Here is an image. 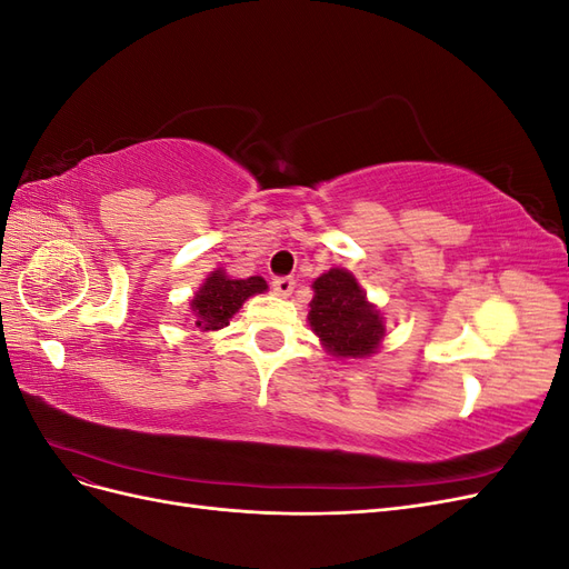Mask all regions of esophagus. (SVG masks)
<instances>
[{"instance_id":"1","label":"esophagus","mask_w":569,"mask_h":569,"mask_svg":"<svg viewBox=\"0 0 569 569\" xmlns=\"http://www.w3.org/2000/svg\"><path fill=\"white\" fill-rule=\"evenodd\" d=\"M295 280H291V278H274L272 280V291H274V295H278V297H289L291 295V291H295Z\"/></svg>"}]
</instances>
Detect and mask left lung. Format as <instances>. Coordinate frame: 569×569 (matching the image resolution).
I'll return each mask as SVG.
<instances>
[{"mask_svg": "<svg viewBox=\"0 0 569 569\" xmlns=\"http://www.w3.org/2000/svg\"><path fill=\"white\" fill-rule=\"evenodd\" d=\"M313 289L316 297L308 322L322 339L325 349L343 358L372 353L385 337V325L380 311L366 301L353 274L332 268L320 274Z\"/></svg>", "mask_w": 569, "mask_h": 569, "instance_id": "1", "label": "left lung"}]
</instances>
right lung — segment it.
Returning a JSON list of instances; mask_svg holds the SVG:
<instances>
[{"label": "right lung", "mask_w": 569, "mask_h": 569, "mask_svg": "<svg viewBox=\"0 0 569 569\" xmlns=\"http://www.w3.org/2000/svg\"><path fill=\"white\" fill-rule=\"evenodd\" d=\"M266 289L268 284L263 278L230 280L226 272L216 270L192 299L197 327L201 332L222 330V327L230 325V318L242 308L249 297L261 295Z\"/></svg>", "instance_id": "obj_1"}]
</instances>
